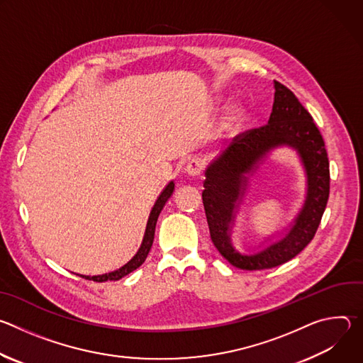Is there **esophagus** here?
Instances as JSON below:
<instances>
[{
    "label": "esophagus",
    "instance_id": "1",
    "mask_svg": "<svg viewBox=\"0 0 363 363\" xmlns=\"http://www.w3.org/2000/svg\"><path fill=\"white\" fill-rule=\"evenodd\" d=\"M202 165H203V164H202L201 160H192V161L188 162V165H186V168H185V172H186L189 177L195 178V177H198V175L201 174Z\"/></svg>",
    "mask_w": 363,
    "mask_h": 363
}]
</instances>
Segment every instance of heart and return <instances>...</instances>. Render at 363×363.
Here are the masks:
<instances>
[{
	"label": "heart",
	"mask_w": 363,
	"mask_h": 363,
	"mask_svg": "<svg viewBox=\"0 0 363 363\" xmlns=\"http://www.w3.org/2000/svg\"><path fill=\"white\" fill-rule=\"evenodd\" d=\"M241 119H242V111L240 108H231L224 118V128L234 129L241 123Z\"/></svg>",
	"instance_id": "b5f03b06"
}]
</instances>
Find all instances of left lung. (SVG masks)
<instances>
[{
  "label": "left lung",
  "mask_w": 363,
  "mask_h": 363,
  "mask_svg": "<svg viewBox=\"0 0 363 363\" xmlns=\"http://www.w3.org/2000/svg\"><path fill=\"white\" fill-rule=\"evenodd\" d=\"M274 103L269 123L247 130L205 171L202 202L211 240L234 267L264 270L296 257L313 240L329 199L330 172L325 140L294 93L274 80ZM279 145L296 149L306 172V199L289 231L277 242L255 252L241 253L230 242L238 201L252 174Z\"/></svg>",
  "instance_id": "obj_1"
}]
</instances>
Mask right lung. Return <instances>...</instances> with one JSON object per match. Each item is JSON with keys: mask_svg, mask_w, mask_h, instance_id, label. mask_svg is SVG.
<instances>
[{"mask_svg": "<svg viewBox=\"0 0 363 363\" xmlns=\"http://www.w3.org/2000/svg\"><path fill=\"white\" fill-rule=\"evenodd\" d=\"M175 189V184L174 181H171L165 189L161 192L160 198L157 199V202H155L153 208L149 214V218H147V224H146V230H145V235H143V240H142V244H140V248L138 250V252L133 255V258L130 262H128L123 267L112 272V273H106V274H100V276H82L83 279L86 280H93V281H97V283H103V281H115V280H121L122 277L128 276L129 273H132L133 270H136L139 266L143 264V262L146 260L147 257V252L152 247V242H153V235H155V227H157V221H158V217L162 211V208L165 206L167 201L171 198L172 192Z\"/></svg>", "mask_w": 363, "mask_h": 363, "instance_id": "right-lung-1", "label": "right lung"}]
</instances>
